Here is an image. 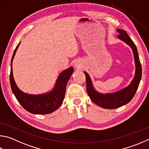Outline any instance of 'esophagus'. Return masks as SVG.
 <instances>
[{"label":"esophagus","mask_w":149,"mask_h":149,"mask_svg":"<svg viewBox=\"0 0 149 149\" xmlns=\"http://www.w3.org/2000/svg\"><path fill=\"white\" fill-rule=\"evenodd\" d=\"M75 66H77L78 67V66H79V65H78V64H75Z\"/></svg>","instance_id":"1"}]
</instances>
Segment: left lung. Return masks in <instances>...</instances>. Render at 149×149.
Instances as JSON below:
<instances>
[{
    "label": "left lung",
    "instance_id": "1",
    "mask_svg": "<svg viewBox=\"0 0 149 149\" xmlns=\"http://www.w3.org/2000/svg\"><path fill=\"white\" fill-rule=\"evenodd\" d=\"M117 31L119 33L118 36V38L126 42L133 50L136 63V74L130 85L117 93L107 94H100L94 90L90 77L85 72H84L86 76V91L91 100L96 104L105 109H116L130 102L136 93L142 75L141 65L136 45L125 31L117 29Z\"/></svg>",
    "mask_w": 149,
    "mask_h": 149
}]
</instances>
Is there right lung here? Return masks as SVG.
Here are the masks:
<instances>
[{"instance_id": "right-lung-1", "label": "right lung", "mask_w": 149, "mask_h": 149, "mask_svg": "<svg viewBox=\"0 0 149 149\" xmlns=\"http://www.w3.org/2000/svg\"><path fill=\"white\" fill-rule=\"evenodd\" d=\"M19 44L15 49L11 61L10 81L13 93L24 109L30 113L43 115L55 111L63 104L65 96L67 82L74 72V68L73 67H70L69 69L61 73L55 84V88L49 93L41 95H30L24 93L16 85L12 72V61Z\"/></svg>"}]
</instances>
